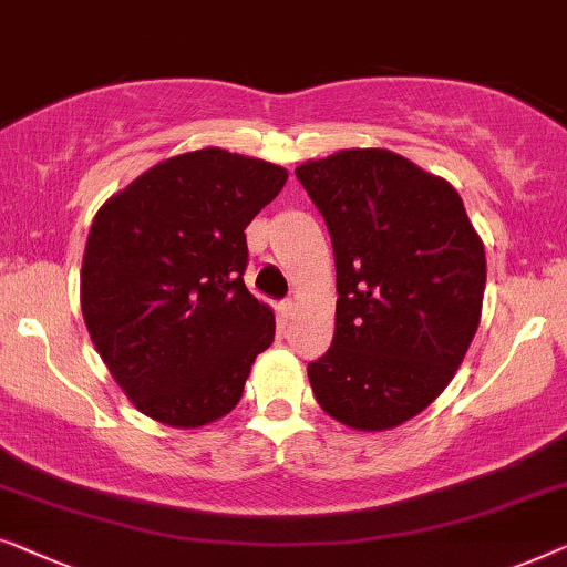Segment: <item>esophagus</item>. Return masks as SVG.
Returning <instances> with one entry per match:
<instances>
[{"instance_id":"34e87169","label":"esophagus","mask_w":567,"mask_h":567,"mask_svg":"<svg viewBox=\"0 0 567 567\" xmlns=\"http://www.w3.org/2000/svg\"><path fill=\"white\" fill-rule=\"evenodd\" d=\"M280 310H282L285 318H290V316H295V310H298V302H295L292 298H287V300L280 302Z\"/></svg>"}]
</instances>
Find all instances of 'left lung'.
Listing matches in <instances>:
<instances>
[{"mask_svg":"<svg viewBox=\"0 0 567 567\" xmlns=\"http://www.w3.org/2000/svg\"><path fill=\"white\" fill-rule=\"evenodd\" d=\"M331 234L337 331L308 364L316 401L357 432L426 409L481 323L485 249L450 182L385 148H347L295 169Z\"/></svg>","mask_w":567,"mask_h":567,"instance_id":"left-lung-1","label":"left lung"}]
</instances>
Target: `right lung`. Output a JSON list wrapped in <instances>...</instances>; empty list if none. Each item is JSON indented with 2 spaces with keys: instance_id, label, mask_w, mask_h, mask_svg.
<instances>
[{
  "instance_id": "right-lung-1",
  "label": "right lung",
  "mask_w": 567,
  "mask_h": 567,
  "mask_svg": "<svg viewBox=\"0 0 567 567\" xmlns=\"http://www.w3.org/2000/svg\"><path fill=\"white\" fill-rule=\"evenodd\" d=\"M287 169L200 148L151 166L94 215L82 313L102 362L148 419L197 429L241 401L275 341L272 308L244 285L246 226Z\"/></svg>"
}]
</instances>
